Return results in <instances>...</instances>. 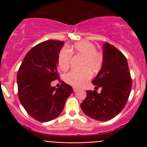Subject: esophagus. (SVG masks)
<instances>
[{"label": "esophagus", "mask_w": 147, "mask_h": 147, "mask_svg": "<svg viewBox=\"0 0 147 147\" xmlns=\"http://www.w3.org/2000/svg\"><path fill=\"white\" fill-rule=\"evenodd\" d=\"M78 90H79V89H78V88H74V92H76V91H78Z\"/></svg>", "instance_id": "1"}]
</instances>
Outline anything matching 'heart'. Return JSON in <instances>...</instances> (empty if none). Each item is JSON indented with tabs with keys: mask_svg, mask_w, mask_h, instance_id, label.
<instances>
[{
	"mask_svg": "<svg viewBox=\"0 0 147 147\" xmlns=\"http://www.w3.org/2000/svg\"><path fill=\"white\" fill-rule=\"evenodd\" d=\"M96 45L88 41H81L70 46L69 50L63 49L59 55V66L62 71L69 67L71 52L84 57L82 66L85 68L82 70H71L65 76V80L68 84L75 87H81L91 78L93 71H98L102 67L104 62L103 54L97 51ZM89 67V69L88 67Z\"/></svg>",
	"mask_w": 147,
	"mask_h": 147,
	"instance_id": "obj_1",
	"label": "heart"
}]
</instances>
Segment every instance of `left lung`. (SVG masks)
<instances>
[{
    "label": "left lung",
    "mask_w": 147,
    "mask_h": 147,
    "mask_svg": "<svg viewBox=\"0 0 147 147\" xmlns=\"http://www.w3.org/2000/svg\"><path fill=\"white\" fill-rule=\"evenodd\" d=\"M103 57L101 70L92 81L93 85L102 88V91H86V98L80 105L85 115L100 121L110 120L121 111L132 88L130 73L124 54L115 46L105 42Z\"/></svg>",
    "instance_id": "obj_1"
}]
</instances>
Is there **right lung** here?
Masks as SVG:
<instances>
[{
	"instance_id": "add662e5",
	"label": "right lung",
	"mask_w": 147,
	"mask_h": 147,
	"mask_svg": "<svg viewBox=\"0 0 147 147\" xmlns=\"http://www.w3.org/2000/svg\"><path fill=\"white\" fill-rule=\"evenodd\" d=\"M64 42L46 40L26 54L17 76L19 99L28 115L47 122L58 117L74 90L66 83L56 88L51 82L59 78V54Z\"/></svg>"
}]
</instances>
